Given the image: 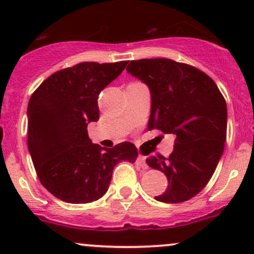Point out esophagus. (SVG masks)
<instances>
[{"instance_id":"esophagus-1","label":"esophagus","mask_w":254,"mask_h":254,"mask_svg":"<svg viewBox=\"0 0 254 254\" xmlns=\"http://www.w3.org/2000/svg\"><path fill=\"white\" fill-rule=\"evenodd\" d=\"M137 162H138V165L141 166L142 168H144V170H147V168H148L147 162H145V156H143V155L137 156Z\"/></svg>"}]
</instances>
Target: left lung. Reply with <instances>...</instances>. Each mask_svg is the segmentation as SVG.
I'll use <instances>...</instances> for the list:
<instances>
[{
  "label": "left lung",
  "mask_w": 254,
  "mask_h": 254,
  "mask_svg": "<svg viewBox=\"0 0 254 254\" xmlns=\"http://www.w3.org/2000/svg\"><path fill=\"white\" fill-rule=\"evenodd\" d=\"M130 75L149 88L148 129L174 135L168 159H147L149 167L168 179V188L155 197L164 203H182L204 189L223 154L227 136V105L216 83L194 66L167 58L131 61Z\"/></svg>",
  "instance_id": "8db88e82"
}]
</instances>
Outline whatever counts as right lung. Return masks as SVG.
<instances>
[{
  "label": "right lung",
  "mask_w": 254,
  "mask_h": 254,
  "mask_svg": "<svg viewBox=\"0 0 254 254\" xmlns=\"http://www.w3.org/2000/svg\"><path fill=\"white\" fill-rule=\"evenodd\" d=\"M127 61L84 62L46 78L27 107L28 150L44 188L63 202L84 204L104 196L118 162L136 161V147L106 149L92 143L87 125L99 119L98 97Z\"/></svg>",
  "instance_id": "1"
}]
</instances>
